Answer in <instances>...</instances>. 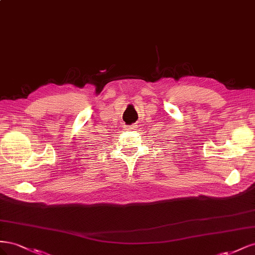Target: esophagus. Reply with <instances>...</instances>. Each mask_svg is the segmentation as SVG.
<instances>
[{"label":"esophagus","instance_id":"obj_1","mask_svg":"<svg viewBox=\"0 0 255 255\" xmlns=\"http://www.w3.org/2000/svg\"><path fill=\"white\" fill-rule=\"evenodd\" d=\"M134 128H136V124H132V125L126 127V129H134Z\"/></svg>","mask_w":255,"mask_h":255}]
</instances>
